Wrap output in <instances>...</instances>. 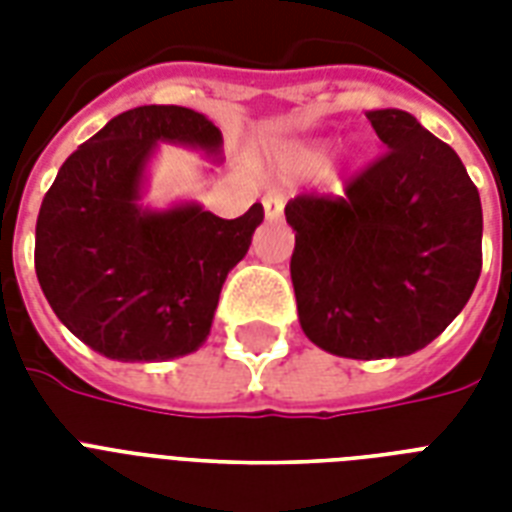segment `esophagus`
Listing matches in <instances>:
<instances>
[{
	"label": "esophagus",
	"mask_w": 512,
	"mask_h": 512,
	"mask_svg": "<svg viewBox=\"0 0 512 512\" xmlns=\"http://www.w3.org/2000/svg\"><path fill=\"white\" fill-rule=\"evenodd\" d=\"M284 204H287V199H284V193L279 191H271L265 193L263 196V209H265V220H281V215H284Z\"/></svg>",
	"instance_id": "34e87169"
}]
</instances>
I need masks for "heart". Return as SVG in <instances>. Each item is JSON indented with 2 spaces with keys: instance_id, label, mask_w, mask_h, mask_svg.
I'll return each mask as SVG.
<instances>
[{
  "instance_id": "b5f03b06",
  "label": "heart",
  "mask_w": 512,
  "mask_h": 512,
  "mask_svg": "<svg viewBox=\"0 0 512 512\" xmlns=\"http://www.w3.org/2000/svg\"><path fill=\"white\" fill-rule=\"evenodd\" d=\"M327 162V151L324 146H297L289 151L287 156V167L289 170H300V172H311L324 167Z\"/></svg>"
}]
</instances>
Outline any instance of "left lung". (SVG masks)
<instances>
[{
    "label": "left lung",
    "mask_w": 512,
    "mask_h": 512,
    "mask_svg": "<svg viewBox=\"0 0 512 512\" xmlns=\"http://www.w3.org/2000/svg\"><path fill=\"white\" fill-rule=\"evenodd\" d=\"M385 154L342 196L303 193L292 284L308 340L342 358H396L444 332L481 276V196L452 146L398 108L366 111Z\"/></svg>",
    "instance_id": "left-lung-1"
}]
</instances>
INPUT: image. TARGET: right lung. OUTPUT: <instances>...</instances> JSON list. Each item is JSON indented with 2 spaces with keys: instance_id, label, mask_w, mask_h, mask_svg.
I'll list each match as a JSON object with an SVG mask.
<instances>
[{
  "instance_id": "right-lung-1",
  "label": "right lung",
  "mask_w": 512,
  "mask_h": 512,
  "mask_svg": "<svg viewBox=\"0 0 512 512\" xmlns=\"http://www.w3.org/2000/svg\"><path fill=\"white\" fill-rule=\"evenodd\" d=\"M159 140L217 154L223 135L183 106H140L76 148L44 193L34 265L71 335L116 361H170L201 348L225 276L247 255L263 204L223 220L196 201L143 209Z\"/></svg>"
}]
</instances>
